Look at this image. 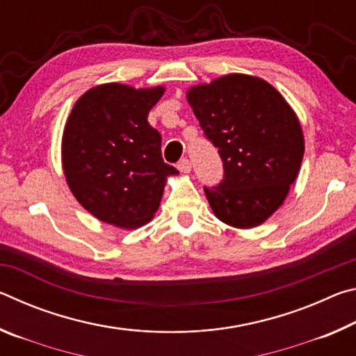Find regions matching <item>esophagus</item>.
Returning a JSON list of instances; mask_svg holds the SVG:
<instances>
[{
    "label": "esophagus",
    "mask_w": 356,
    "mask_h": 356,
    "mask_svg": "<svg viewBox=\"0 0 356 356\" xmlns=\"http://www.w3.org/2000/svg\"><path fill=\"white\" fill-rule=\"evenodd\" d=\"M177 170L180 171V172H184V174H188L190 171H191V163H190V160L188 159H182L177 163Z\"/></svg>",
    "instance_id": "esophagus-1"
}]
</instances>
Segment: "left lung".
<instances>
[{"label": "left lung", "mask_w": 356, "mask_h": 356, "mask_svg": "<svg viewBox=\"0 0 356 356\" xmlns=\"http://www.w3.org/2000/svg\"><path fill=\"white\" fill-rule=\"evenodd\" d=\"M225 177L204 188L220 221L250 229L267 221L298 176L305 138L292 106L259 76L229 74L186 91Z\"/></svg>", "instance_id": "1"}]
</instances>
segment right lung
Masks as SVG:
<instances>
[{
    "label": "right lung",
    "mask_w": 356,
    "mask_h": 356,
    "mask_svg": "<svg viewBox=\"0 0 356 356\" xmlns=\"http://www.w3.org/2000/svg\"><path fill=\"white\" fill-rule=\"evenodd\" d=\"M163 86L105 83L84 92L65 122L61 156L75 200L108 225L136 229L154 218L168 177L161 136L147 122Z\"/></svg>",
    "instance_id": "right-lung-1"
}]
</instances>
